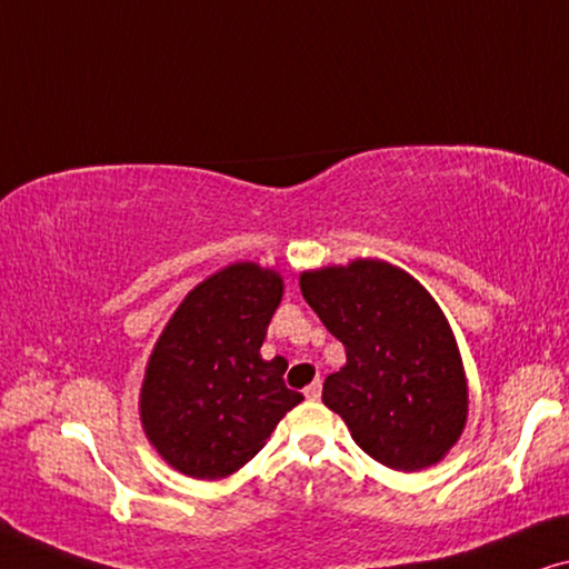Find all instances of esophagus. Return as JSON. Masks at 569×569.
<instances>
[{"mask_svg": "<svg viewBox=\"0 0 569 569\" xmlns=\"http://www.w3.org/2000/svg\"><path fill=\"white\" fill-rule=\"evenodd\" d=\"M303 397L311 399V402H317V399L322 397V381H319V379H317V381H311L309 387L303 389Z\"/></svg>", "mask_w": 569, "mask_h": 569, "instance_id": "1", "label": "esophagus"}]
</instances>
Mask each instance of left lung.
Here are the masks:
<instances>
[{"instance_id": "1", "label": "left lung", "mask_w": 569, "mask_h": 569, "mask_svg": "<svg viewBox=\"0 0 569 569\" xmlns=\"http://www.w3.org/2000/svg\"><path fill=\"white\" fill-rule=\"evenodd\" d=\"M303 299L346 346L322 402L383 467H433L469 418V383L443 309L418 278L379 258L299 276Z\"/></svg>"}]
</instances>
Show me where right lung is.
<instances>
[{"mask_svg":"<svg viewBox=\"0 0 569 569\" xmlns=\"http://www.w3.org/2000/svg\"><path fill=\"white\" fill-rule=\"evenodd\" d=\"M281 299L276 268L231 262L188 291L157 338L139 418L154 451L180 475H234L303 399L286 387V358L260 356Z\"/></svg>","mask_w":569,"mask_h":569,"instance_id":"1","label":"right lung"}]
</instances>
